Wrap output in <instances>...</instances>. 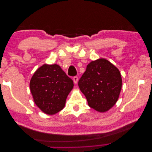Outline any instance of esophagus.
Segmentation results:
<instances>
[{
	"instance_id": "34e87169",
	"label": "esophagus",
	"mask_w": 152,
	"mask_h": 152,
	"mask_svg": "<svg viewBox=\"0 0 152 152\" xmlns=\"http://www.w3.org/2000/svg\"><path fill=\"white\" fill-rule=\"evenodd\" d=\"M78 77L77 76H75V77H73V82H74V83L75 84H77V82H78Z\"/></svg>"
}]
</instances>
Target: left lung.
Here are the masks:
<instances>
[{"instance_id": "8db88e82", "label": "left lung", "mask_w": 152, "mask_h": 152, "mask_svg": "<svg viewBox=\"0 0 152 152\" xmlns=\"http://www.w3.org/2000/svg\"><path fill=\"white\" fill-rule=\"evenodd\" d=\"M122 83L118 68L107 59L101 58L87 66L78 84L89 107L104 112L116 103Z\"/></svg>"}]
</instances>
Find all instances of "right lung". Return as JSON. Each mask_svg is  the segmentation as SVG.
Segmentation results:
<instances>
[{
  "mask_svg": "<svg viewBox=\"0 0 152 152\" xmlns=\"http://www.w3.org/2000/svg\"><path fill=\"white\" fill-rule=\"evenodd\" d=\"M73 87V80L56 64L40 66L30 82L35 103L48 115L56 113L64 108Z\"/></svg>",
  "mask_w": 152,
  "mask_h": 152,
  "instance_id": "1",
  "label": "right lung"
}]
</instances>
